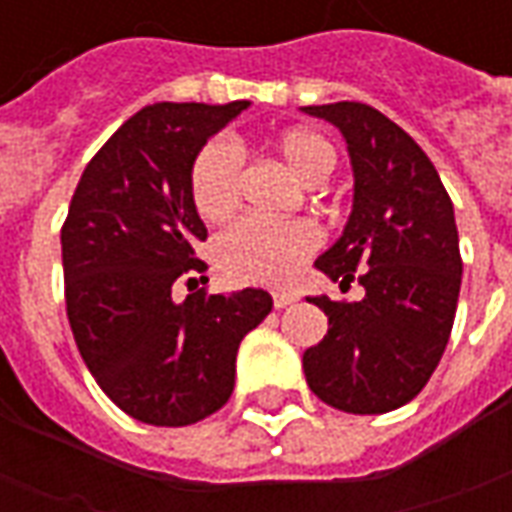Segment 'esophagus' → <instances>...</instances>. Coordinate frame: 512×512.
I'll list each match as a JSON object with an SVG mask.
<instances>
[{
	"mask_svg": "<svg viewBox=\"0 0 512 512\" xmlns=\"http://www.w3.org/2000/svg\"><path fill=\"white\" fill-rule=\"evenodd\" d=\"M296 299H299V296H296V293H290V290H277V293H274V307L282 310V307H290Z\"/></svg>",
	"mask_w": 512,
	"mask_h": 512,
	"instance_id": "obj_1",
	"label": "esophagus"
}]
</instances>
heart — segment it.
<instances>
[{"label":"heart","instance_id":"1","mask_svg":"<svg viewBox=\"0 0 512 512\" xmlns=\"http://www.w3.org/2000/svg\"><path fill=\"white\" fill-rule=\"evenodd\" d=\"M271 150L279 161L304 183L318 186L332 175L337 164L332 142L312 128H288L277 134ZM241 158L233 142L213 139L202 147L191 164L189 191L194 211L205 222H222L238 205ZM318 246V233L307 222H268L257 216H244L230 224L219 241V266L235 282L277 285L290 279Z\"/></svg>","mask_w":512,"mask_h":512}]
</instances>
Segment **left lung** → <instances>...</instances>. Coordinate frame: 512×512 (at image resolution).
<instances>
[{"instance_id":"obj_1","label":"left lung","mask_w":512,"mask_h":512,"mask_svg":"<svg viewBox=\"0 0 512 512\" xmlns=\"http://www.w3.org/2000/svg\"><path fill=\"white\" fill-rule=\"evenodd\" d=\"M301 112L343 134L354 169L351 216L315 268L365 288L362 301L307 299L329 332L304 351V376L329 406L386 414L422 392L450 340L463 274L452 200L425 150L373 106Z\"/></svg>"}]
</instances>
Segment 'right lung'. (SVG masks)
Listing matches in <instances>:
<instances>
[{"label": "right lung", "mask_w": 512, "mask_h": 512, "mask_svg": "<svg viewBox=\"0 0 512 512\" xmlns=\"http://www.w3.org/2000/svg\"><path fill=\"white\" fill-rule=\"evenodd\" d=\"M244 109L249 101L145 106L73 191L62 227L73 340L109 400L147 425L183 428L219 411L233 395L238 345L274 307L260 288L172 296L180 277L205 271L194 257L208 230L191 202V164Z\"/></svg>", "instance_id": "right-lung-1"}]
</instances>
